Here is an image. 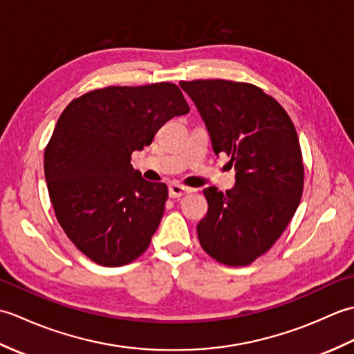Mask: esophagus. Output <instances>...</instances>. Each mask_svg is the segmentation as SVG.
Listing matches in <instances>:
<instances>
[{"instance_id": "34e87169", "label": "esophagus", "mask_w": 354, "mask_h": 354, "mask_svg": "<svg viewBox=\"0 0 354 354\" xmlns=\"http://www.w3.org/2000/svg\"><path fill=\"white\" fill-rule=\"evenodd\" d=\"M187 193H192V189H189V187L181 185V184H170L169 185L170 198H181Z\"/></svg>"}]
</instances>
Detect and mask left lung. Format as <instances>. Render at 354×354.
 <instances>
[{"label": "left lung", "instance_id": "obj_1", "mask_svg": "<svg viewBox=\"0 0 354 354\" xmlns=\"http://www.w3.org/2000/svg\"><path fill=\"white\" fill-rule=\"evenodd\" d=\"M207 124L216 155L234 164L236 185L208 187L199 243L227 266H248L270 250L295 214L304 164L290 117L272 95L246 82H179Z\"/></svg>", "mask_w": 354, "mask_h": 354}]
</instances>
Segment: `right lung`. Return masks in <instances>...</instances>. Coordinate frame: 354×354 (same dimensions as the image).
<instances>
[{
  "mask_svg": "<svg viewBox=\"0 0 354 354\" xmlns=\"http://www.w3.org/2000/svg\"><path fill=\"white\" fill-rule=\"evenodd\" d=\"M189 111L181 89L160 82L94 89L59 117L44 153L50 201L65 234L97 265L124 266L147 250L169 193L133 170L132 153Z\"/></svg>",
  "mask_w": 354,
  "mask_h": 354,
  "instance_id": "obj_1",
  "label": "right lung"
}]
</instances>
